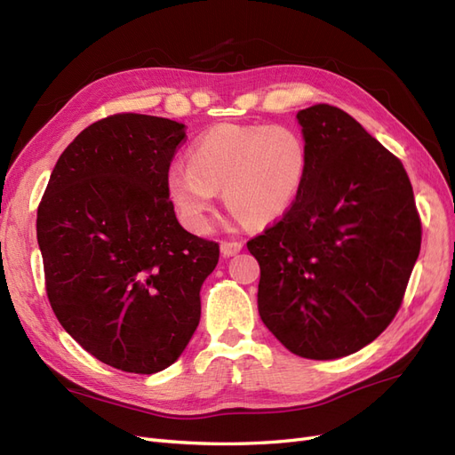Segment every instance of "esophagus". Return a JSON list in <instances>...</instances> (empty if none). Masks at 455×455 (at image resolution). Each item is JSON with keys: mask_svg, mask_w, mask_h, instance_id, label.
<instances>
[{"mask_svg": "<svg viewBox=\"0 0 455 455\" xmlns=\"http://www.w3.org/2000/svg\"><path fill=\"white\" fill-rule=\"evenodd\" d=\"M243 243L241 241H222L220 243V251H222L224 256H235L237 252H241Z\"/></svg>", "mask_w": 455, "mask_h": 455, "instance_id": "1", "label": "esophagus"}]
</instances>
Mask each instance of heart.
I'll return each instance as SVG.
<instances>
[{"label":"heart","mask_w":455,"mask_h":455,"mask_svg":"<svg viewBox=\"0 0 455 455\" xmlns=\"http://www.w3.org/2000/svg\"><path fill=\"white\" fill-rule=\"evenodd\" d=\"M309 172L304 136L286 125L222 123L203 132L188 151V164H172L167 189L184 222L194 231L209 228L216 191L251 226L283 218Z\"/></svg>","instance_id":"1"}]
</instances>
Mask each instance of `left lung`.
Instances as JSON below:
<instances>
[{
    "mask_svg": "<svg viewBox=\"0 0 455 455\" xmlns=\"http://www.w3.org/2000/svg\"><path fill=\"white\" fill-rule=\"evenodd\" d=\"M309 172L279 222L246 246L258 311L283 346L330 361L374 341L401 309L421 220L401 159L343 109L298 112Z\"/></svg>",
    "mask_w": 455,
    "mask_h": 455,
    "instance_id": "left-lung-1",
    "label": "left lung"
}]
</instances>
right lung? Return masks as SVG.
Returning a JSON list of instances; mask_svg holds the SVG:
<instances>
[{
  "label": "right lung",
  "instance_id": "right-lung-1",
  "mask_svg": "<svg viewBox=\"0 0 455 455\" xmlns=\"http://www.w3.org/2000/svg\"><path fill=\"white\" fill-rule=\"evenodd\" d=\"M182 123L114 114L54 164L37 206L45 291L62 328L104 364L156 374L186 349L220 244L174 214L167 174Z\"/></svg>",
  "mask_w": 455,
  "mask_h": 455
}]
</instances>
